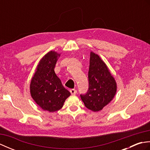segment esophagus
Here are the masks:
<instances>
[{
	"label": "esophagus",
	"instance_id": "34e87169",
	"mask_svg": "<svg viewBox=\"0 0 150 150\" xmlns=\"http://www.w3.org/2000/svg\"><path fill=\"white\" fill-rule=\"evenodd\" d=\"M69 91L71 95H75L77 93V90H75V89H71V90H69Z\"/></svg>",
	"mask_w": 150,
	"mask_h": 150
}]
</instances>
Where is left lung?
<instances>
[{
    "instance_id": "8db88e82",
    "label": "left lung",
    "mask_w": 150,
    "mask_h": 150,
    "mask_svg": "<svg viewBox=\"0 0 150 150\" xmlns=\"http://www.w3.org/2000/svg\"><path fill=\"white\" fill-rule=\"evenodd\" d=\"M89 88L81 95L88 109L93 111L103 110L112 100L117 91V83L106 64L97 54L91 52L88 71Z\"/></svg>"
}]
</instances>
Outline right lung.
I'll use <instances>...</instances> for the list:
<instances>
[{
  "label": "right lung",
  "mask_w": 150,
  "mask_h": 150,
  "mask_svg": "<svg viewBox=\"0 0 150 150\" xmlns=\"http://www.w3.org/2000/svg\"><path fill=\"white\" fill-rule=\"evenodd\" d=\"M60 55L53 51L46 53L37 65L30 83L31 97L43 110L50 112L61 109L66 98L71 95L54 71Z\"/></svg>",
  "instance_id": "add662e5"
}]
</instances>
